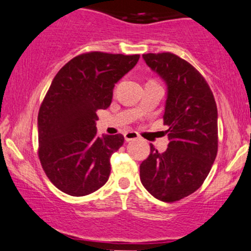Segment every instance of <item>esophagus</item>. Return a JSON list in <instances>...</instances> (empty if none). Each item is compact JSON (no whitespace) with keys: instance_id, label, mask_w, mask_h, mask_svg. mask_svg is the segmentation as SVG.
Masks as SVG:
<instances>
[{"instance_id":"1","label":"esophagus","mask_w":251,"mask_h":251,"mask_svg":"<svg viewBox=\"0 0 251 251\" xmlns=\"http://www.w3.org/2000/svg\"><path fill=\"white\" fill-rule=\"evenodd\" d=\"M137 139H139V134L135 133V131H126V133H125V140L126 142L133 140H137Z\"/></svg>"}]
</instances>
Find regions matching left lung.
<instances>
[{
	"mask_svg": "<svg viewBox=\"0 0 251 251\" xmlns=\"http://www.w3.org/2000/svg\"><path fill=\"white\" fill-rule=\"evenodd\" d=\"M142 57L167 85L163 125L168 126L170 143L163 153L151 145V154L140 165V179L151 196L173 202L196 192L215 162L216 100L204 77L184 59L170 52Z\"/></svg>",
	"mask_w": 251,
	"mask_h": 251,
	"instance_id": "8db88e82",
	"label": "left lung"
}]
</instances>
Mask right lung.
I'll use <instances>...</instances> for the list:
<instances>
[{
  "label": "right lung",
  "instance_id": "add662e5",
  "mask_svg": "<svg viewBox=\"0 0 251 251\" xmlns=\"http://www.w3.org/2000/svg\"><path fill=\"white\" fill-rule=\"evenodd\" d=\"M139 59V54L83 53L55 75L38 115V155L61 192L88 196L108 181L110 157L125 137H98L96 111L109 108L115 84Z\"/></svg>",
  "mask_w": 251,
  "mask_h": 251
}]
</instances>
